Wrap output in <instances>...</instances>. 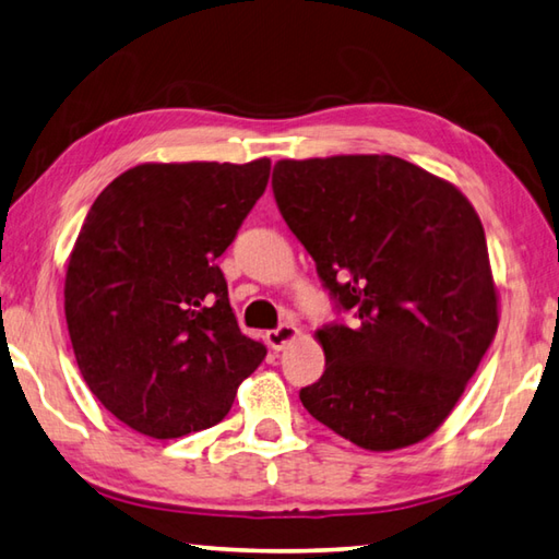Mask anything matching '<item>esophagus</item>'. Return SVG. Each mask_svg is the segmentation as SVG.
I'll return each mask as SVG.
<instances>
[{
    "instance_id": "34e87169",
    "label": "esophagus",
    "mask_w": 559,
    "mask_h": 559,
    "mask_svg": "<svg viewBox=\"0 0 559 559\" xmlns=\"http://www.w3.org/2000/svg\"><path fill=\"white\" fill-rule=\"evenodd\" d=\"M300 336V330L295 324H281L278 330H273L266 334V342L273 348V352H281V348H286L288 344H293L295 338Z\"/></svg>"
}]
</instances>
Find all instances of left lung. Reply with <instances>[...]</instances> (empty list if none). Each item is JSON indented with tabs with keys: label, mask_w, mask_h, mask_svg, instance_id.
<instances>
[{
	"label": "left lung",
	"mask_w": 559,
	"mask_h": 559,
	"mask_svg": "<svg viewBox=\"0 0 559 559\" xmlns=\"http://www.w3.org/2000/svg\"><path fill=\"white\" fill-rule=\"evenodd\" d=\"M273 195L358 324L317 330L326 368L300 390L317 421L366 451L439 429L495 342L499 293L467 195L392 155L281 159Z\"/></svg>",
	"instance_id": "1"
}]
</instances>
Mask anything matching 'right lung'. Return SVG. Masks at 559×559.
Returning <instances> with one entry per match:
<instances>
[{"mask_svg": "<svg viewBox=\"0 0 559 559\" xmlns=\"http://www.w3.org/2000/svg\"><path fill=\"white\" fill-rule=\"evenodd\" d=\"M271 159L145 162L98 193L64 273L82 378L138 433L179 439L233 407L264 342L242 334L217 257L266 191Z\"/></svg>", "mask_w": 559, "mask_h": 559, "instance_id": "add662e5", "label": "right lung"}]
</instances>
